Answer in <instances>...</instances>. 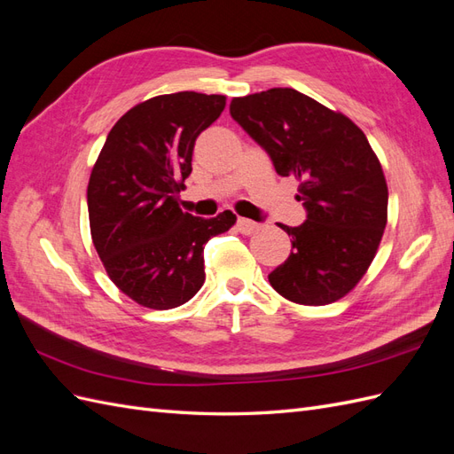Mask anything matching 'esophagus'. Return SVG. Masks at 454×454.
Returning <instances> with one entry per match:
<instances>
[{
    "label": "esophagus",
    "mask_w": 454,
    "mask_h": 454,
    "mask_svg": "<svg viewBox=\"0 0 454 454\" xmlns=\"http://www.w3.org/2000/svg\"><path fill=\"white\" fill-rule=\"evenodd\" d=\"M237 227L242 235H254V232L259 229V225L255 222H252V219H246V217H239Z\"/></svg>",
    "instance_id": "1"
}]
</instances>
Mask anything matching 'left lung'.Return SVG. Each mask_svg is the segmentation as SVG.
<instances>
[{
  "mask_svg": "<svg viewBox=\"0 0 454 454\" xmlns=\"http://www.w3.org/2000/svg\"><path fill=\"white\" fill-rule=\"evenodd\" d=\"M231 115L299 182L307 222L280 225L294 250L269 274L297 305L345 297L375 259L388 219V185L362 129L295 89H269L231 100Z\"/></svg>",
  "mask_w": 454,
  "mask_h": 454,
  "instance_id": "8db88e82",
  "label": "left lung"
}]
</instances>
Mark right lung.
<instances>
[{
    "label": "right lung",
    "mask_w": 454,
    "mask_h": 454,
    "mask_svg": "<svg viewBox=\"0 0 454 454\" xmlns=\"http://www.w3.org/2000/svg\"><path fill=\"white\" fill-rule=\"evenodd\" d=\"M223 94H160L122 115L96 159L89 189L90 237L107 277L136 303L168 310L204 284V244L237 223L180 208L197 136L225 109Z\"/></svg>",
    "instance_id": "right-lung-1"
}]
</instances>
